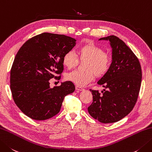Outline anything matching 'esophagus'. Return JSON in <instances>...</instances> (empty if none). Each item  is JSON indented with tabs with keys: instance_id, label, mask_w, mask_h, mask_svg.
<instances>
[{
	"instance_id": "34e87169",
	"label": "esophagus",
	"mask_w": 152,
	"mask_h": 152,
	"mask_svg": "<svg viewBox=\"0 0 152 152\" xmlns=\"http://www.w3.org/2000/svg\"><path fill=\"white\" fill-rule=\"evenodd\" d=\"M76 90H78V91H82V90H84V89L82 88V87H80V86H76Z\"/></svg>"
}]
</instances>
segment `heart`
Instances as JSON below:
<instances>
[{
	"label": "heart",
	"mask_w": 152,
	"mask_h": 152,
	"mask_svg": "<svg viewBox=\"0 0 152 152\" xmlns=\"http://www.w3.org/2000/svg\"><path fill=\"white\" fill-rule=\"evenodd\" d=\"M78 56L80 61H86L84 66L85 71L75 70L68 74L66 79L79 86H85L94 79V74L99 78L105 75L111 64V57L108 53L103 51L101 47L93 43L82 45L78 49ZM78 58L73 50L64 53L62 64L68 69L76 66Z\"/></svg>",
	"instance_id": "heart-1"
}]
</instances>
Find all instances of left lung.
I'll list each match as a JSON object with an SVG mask.
<instances>
[{
  "label": "left lung",
  "mask_w": 152,
  "mask_h": 152,
  "mask_svg": "<svg viewBox=\"0 0 152 152\" xmlns=\"http://www.w3.org/2000/svg\"><path fill=\"white\" fill-rule=\"evenodd\" d=\"M99 40L109 41L112 62L108 72L97 82L104 88L103 94L90 90L93 102L88 111L101 123H116L129 115L135 105L141 86V66L132 50L117 36Z\"/></svg>",
  "instance_id": "1"
}]
</instances>
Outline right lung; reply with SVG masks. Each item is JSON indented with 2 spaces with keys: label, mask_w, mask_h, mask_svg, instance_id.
Masks as SVG:
<instances>
[{
  "label": "right lung",
  "mask_w": 152,
  "mask_h": 152,
  "mask_svg": "<svg viewBox=\"0 0 152 152\" xmlns=\"http://www.w3.org/2000/svg\"><path fill=\"white\" fill-rule=\"evenodd\" d=\"M76 40L64 35L43 33L29 39L15 56L10 70V90L16 105L28 117L44 121L60 111L64 97L73 93L72 82L50 88L49 80L59 78L62 57Z\"/></svg>",
  "instance_id": "add662e5"
}]
</instances>
